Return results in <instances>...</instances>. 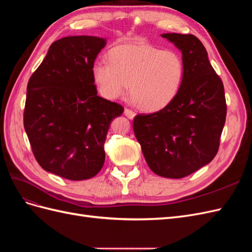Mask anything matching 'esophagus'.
Masks as SVG:
<instances>
[{"label":"esophagus","instance_id":"obj_1","mask_svg":"<svg viewBox=\"0 0 252 252\" xmlns=\"http://www.w3.org/2000/svg\"><path fill=\"white\" fill-rule=\"evenodd\" d=\"M124 113H125V116H126L128 119H130V120H132V119L135 117V112H134V111H132L131 109L125 108Z\"/></svg>","mask_w":252,"mask_h":252}]
</instances>
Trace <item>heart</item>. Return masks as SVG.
Instances as JSON below:
<instances>
[{
  "label": "heart",
  "instance_id": "heart-1",
  "mask_svg": "<svg viewBox=\"0 0 252 252\" xmlns=\"http://www.w3.org/2000/svg\"><path fill=\"white\" fill-rule=\"evenodd\" d=\"M93 77L105 98L124 95L129 84L130 94L140 108L158 111L179 94L185 63L174 50H162L148 43L125 44L112 48L108 61H95Z\"/></svg>",
  "mask_w": 252,
  "mask_h": 252
}]
</instances>
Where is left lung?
<instances>
[{"mask_svg": "<svg viewBox=\"0 0 252 252\" xmlns=\"http://www.w3.org/2000/svg\"><path fill=\"white\" fill-rule=\"evenodd\" d=\"M182 52L185 78L177 97L159 111L138 114L133 131L149 168L181 179L210 163L226 120L223 82L202 42L193 34L163 33Z\"/></svg>", "mask_w": 252, "mask_h": 252, "instance_id": "8db88e82", "label": "left lung"}]
</instances>
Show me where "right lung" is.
<instances>
[{"instance_id":"add662e5","label":"right lung","mask_w":252,"mask_h":252,"mask_svg":"<svg viewBox=\"0 0 252 252\" xmlns=\"http://www.w3.org/2000/svg\"><path fill=\"white\" fill-rule=\"evenodd\" d=\"M105 45L91 35L53 42L28 81L24 128L34 158L67 180H87L102 169L111 121L124 111L97 95L93 65Z\"/></svg>"}]
</instances>
